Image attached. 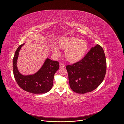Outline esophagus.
<instances>
[{
	"label": "esophagus",
	"instance_id": "obj_1",
	"mask_svg": "<svg viewBox=\"0 0 124 124\" xmlns=\"http://www.w3.org/2000/svg\"><path fill=\"white\" fill-rule=\"evenodd\" d=\"M59 65H60V67H65V65L63 64L62 63H60L59 64Z\"/></svg>",
	"mask_w": 124,
	"mask_h": 124
}]
</instances>
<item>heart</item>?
<instances>
[{"instance_id": "obj_1", "label": "heart", "mask_w": 124, "mask_h": 124, "mask_svg": "<svg viewBox=\"0 0 124 124\" xmlns=\"http://www.w3.org/2000/svg\"><path fill=\"white\" fill-rule=\"evenodd\" d=\"M58 46L60 49L65 50V59L70 62H76L85 56L88 49V45L84 40H79L75 37L63 38L58 41ZM52 51L56 55L59 54L57 48L53 47Z\"/></svg>"}]
</instances>
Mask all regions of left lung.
Segmentation results:
<instances>
[{
    "mask_svg": "<svg viewBox=\"0 0 124 124\" xmlns=\"http://www.w3.org/2000/svg\"><path fill=\"white\" fill-rule=\"evenodd\" d=\"M66 68L73 92L84 94L93 91L102 82L106 73V59L102 47L96 45L82 59Z\"/></svg>",
    "mask_w": 124,
    "mask_h": 124,
    "instance_id": "obj_1",
    "label": "left lung"
}]
</instances>
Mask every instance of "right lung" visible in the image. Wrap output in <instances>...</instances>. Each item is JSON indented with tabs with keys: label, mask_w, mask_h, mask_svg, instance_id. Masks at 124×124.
Returning a JSON list of instances; mask_svg holds the SVG:
<instances>
[{
	"label": "right lung",
	"mask_w": 124,
	"mask_h": 124,
	"mask_svg": "<svg viewBox=\"0 0 124 124\" xmlns=\"http://www.w3.org/2000/svg\"><path fill=\"white\" fill-rule=\"evenodd\" d=\"M24 44L18 46L13 57L12 65L15 79L19 87L26 92L34 94L46 93L53 87L54 75L59 69V63L47 58L41 68L35 74H21L18 70L17 62L19 52Z\"/></svg>",
	"instance_id": "obj_1"
}]
</instances>
